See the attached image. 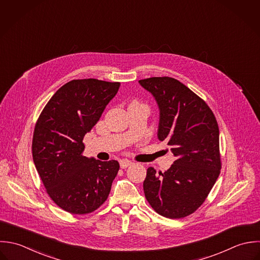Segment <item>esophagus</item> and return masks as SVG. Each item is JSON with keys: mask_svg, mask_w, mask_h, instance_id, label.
<instances>
[{"mask_svg": "<svg viewBox=\"0 0 260 260\" xmlns=\"http://www.w3.org/2000/svg\"><path fill=\"white\" fill-rule=\"evenodd\" d=\"M132 165H133V162L130 161V160H128V159H122V160H120V167H121L122 169H126V168H128V167H130V166H132Z\"/></svg>", "mask_w": 260, "mask_h": 260, "instance_id": "34e87169", "label": "esophagus"}]
</instances>
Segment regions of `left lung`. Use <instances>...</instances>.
Returning <instances> with one entry per match:
<instances>
[{
    "label": "left lung",
    "mask_w": 260,
    "mask_h": 260,
    "mask_svg": "<svg viewBox=\"0 0 260 260\" xmlns=\"http://www.w3.org/2000/svg\"><path fill=\"white\" fill-rule=\"evenodd\" d=\"M139 84L157 103V138L168 142L175 157L165 173L148 168L145 198L159 215L183 218L205 202L220 174L218 123L205 101L175 79L149 78Z\"/></svg>",
    "instance_id": "obj_1"
}]
</instances>
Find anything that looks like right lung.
<instances>
[{
  "mask_svg": "<svg viewBox=\"0 0 260 260\" xmlns=\"http://www.w3.org/2000/svg\"><path fill=\"white\" fill-rule=\"evenodd\" d=\"M119 87L120 83L94 79L69 82L52 95L35 125L34 165L49 197L69 213H91L110 193L119 162L84 156L83 139Z\"/></svg>",
  "mask_w": 260,
  "mask_h": 260,
  "instance_id": "add662e5",
  "label": "right lung"
}]
</instances>
